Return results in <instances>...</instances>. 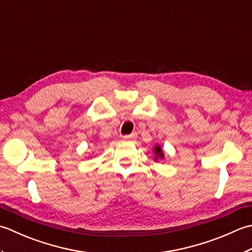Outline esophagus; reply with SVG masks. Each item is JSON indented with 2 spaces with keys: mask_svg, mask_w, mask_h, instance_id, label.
Segmentation results:
<instances>
[{
  "mask_svg": "<svg viewBox=\"0 0 252 252\" xmlns=\"http://www.w3.org/2000/svg\"><path fill=\"white\" fill-rule=\"evenodd\" d=\"M136 138V133H130V135H126V136H123V139L124 140H132Z\"/></svg>",
  "mask_w": 252,
  "mask_h": 252,
  "instance_id": "1",
  "label": "esophagus"
}]
</instances>
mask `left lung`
<instances>
[{"mask_svg":"<svg viewBox=\"0 0 252 252\" xmlns=\"http://www.w3.org/2000/svg\"><path fill=\"white\" fill-rule=\"evenodd\" d=\"M153 153H155V161L160 160V158H164V152L160 145H156L153 148Z\"/></svg>","mask_w":252,"mask_h":252,"instance_id":"obj_1","label":"left lung"}]
</instances>
